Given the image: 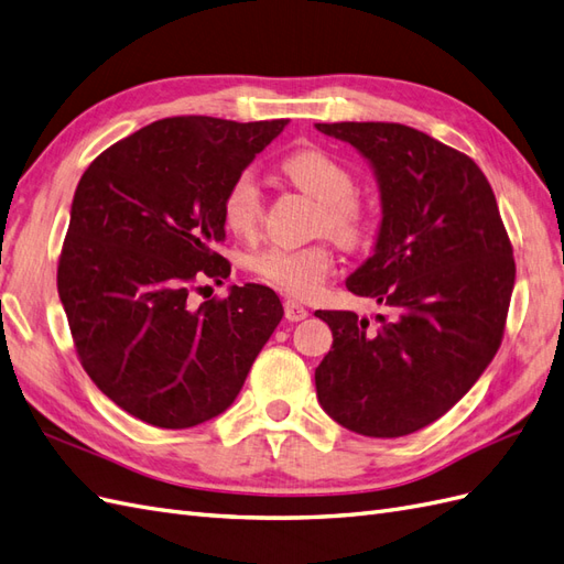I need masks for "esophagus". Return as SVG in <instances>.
Wrapping results in <instances>:
<instances>
[{
	"label": "esophagus",
	"instance_id": "obj_1",
	"mask_svg": "<svg viewBox=\"0 0 564 564\" xmlns=\"http://www.w3.org/2000/svg\"><path fill=\"white\" fill-rule=\"evenodd\" d=\"M283 310H285V319H288V322H302V319H305V316L310 314L305 307L300 305L297 300H285V302H283Z\"/></svg>",
	"mask_w": 564,
	"mask_h": 564
}]
</instances>
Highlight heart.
I'll return each mask as SVG.
<instances>
[{
  "mask_svg": "<svg viewBox=\"0 0 564 564\" xmlns=\"http://www.w3.org/2000/svg\"><path fill=\"white\" fill-rule=\"evenodd\" d=\"M285 178L297 185L316 202H322L316 230L330 234L348 248H359L371 236V212L355 195L352 171L340 164L334 154L319 148H307L288 154L281 162ZM264 216L262 187L250 171H242L230 181L221 202V219L236 236L250 238L257 234ZM336 257L326 240L312 242L307 248H285L267 245L248 257V269L254 276L293 297H310L334 271Z\"/></svg>",
  "mask_w": 564,
  "mask_h": 564,
  "instance_id": "obj_1",
  "label": "heart"
}]
</instances>
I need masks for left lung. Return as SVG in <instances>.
I'll use <instances>...</instances> for the list:
<instances>
[{"label": "left lung", "mask_w": 564, "mask_h": 564, "mask_svg": "<svg viewBox=\"0 0 564 564\" xmlns=\"http://www.w3.org/2000/svg\"><path fill=\"white\" fill-rule=\"evenodd\" d=\"M350 142L381 191L377 250L345 281L391 310L377 326L319 310L334 345L314 371L330 420L371 438L436 422L496 357L514 288L512 242L474 159L402 123H316Z\"/></svg>", "instance_id": "1"}]
</instances>
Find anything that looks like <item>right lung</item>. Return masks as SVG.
I'll return each mask as SVG.
<instances>
[{"label":"right lung","mask_w":564,"mask_h":564,"mask_svg":"<svg viewBox=\"0 0 564 564\" xmlns=\"http://www.w3.org/2000/svg\"><path fill=\"white\" fill-rule=\"evenodd\" d=\"M285 123L162 119L83 173L56 288L83 369L144 424L191 429L221 414L281 322L267 285H234L199 307L191 293L228 279L214 252L224 193Z\"/></svg>","instance_id":"add662e5"}]
</instances>
